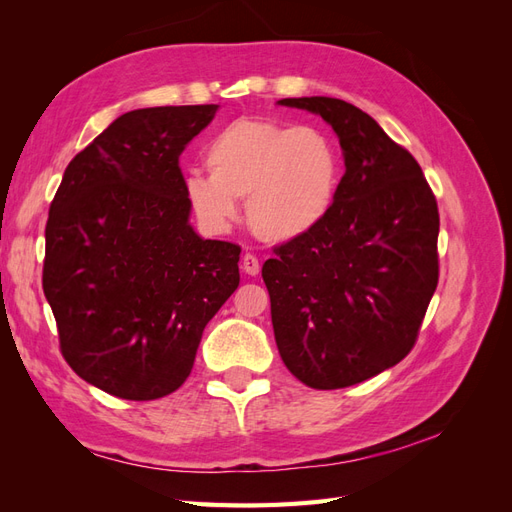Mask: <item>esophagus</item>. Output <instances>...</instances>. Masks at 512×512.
I'll list each match as a JSON object with an SVG mask.
<instances>
[{
    "label": "esophagus",
    "mask_w": 512,
    "mask_h": 512,
    "mask_svg": "<svg viewBox=\"0 0 512 512\" xmlns=\"http://www.w3.org/2000/svg\"><path fill=\"white\" fill-rule=\"evenodd\" d=\"M241 267H243V271H245L247 275H252V277L260 273V262H258V258L252 256V254H245V256L241 258Z\"/></svg>",
    "instance_id": "1"
}]
</instances>
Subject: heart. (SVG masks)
I'll return each instance as SVG.
<instances>
[{"label": "heart", "mask_w": 512, "mask_h": 512, "mask_svg": "<svg viewBox=\"0 0 512 512\" xmlns=\"http://www.w3.org/2000/svg\"><path fill=\"white\" fill-rule=\"evenodd\" d=\"M209 175L185 179L196 218L213 232L239 220V198L254 235L292 243L329 218L342 181V160L331 138L314 126L241 117L211 136Z\"/></svg>", "instance_id": "1"}]
</instances>
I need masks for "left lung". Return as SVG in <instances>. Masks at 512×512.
I'll return each mask as SVG.
<instances>
[{"label":"left lung","instance_id":"8db88e82","mask_svg":"<svg viewBox=\"0 0 512 512\" xmlns=\"http://www.w3.org/2000/svg\"><path fill=\"white\" fill-rule=\"evenodd\" d=\"M320 115L346 173L329 218L262 265L277 350L318 391L344 389L412 350L438 286L436 196L410 153L344 100L284 98Z\"/></svg>","mask_w":512,"mask_h":512}]
</instances>
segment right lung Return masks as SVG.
Wrapping results in <instances>:
<instances>
[{
  "mask_svg": "<svg viewBox=\"0 0 512 512\" xmlns=\"http://www.w3.org/2000/svg\"><path fill=\"white\" fill-rule=\"evenodd\" d=\"M218 106L117 117L68 164L46 222L42 288L68 365L121 399L190 376L200 337L239 286L241 247L190 224L179 156Z\"/></svg>",
  "mask_w": 512,
  "mask_h": 512,
  "instance_id": "obj_1",
  "label": "right lung"
}]
</instances>
